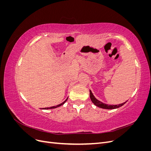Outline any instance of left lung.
I'll use <instances>...</instances> for the list:
<instances>
[{"label": "left lung", "mask_w": 151, "mask_h": 151, "mask_svg": "<svg viewBox=\"0 0 151 151\" xmlns=\"http://www.w3.org/2000/svg\"><path fill=\"white\" fill-rule=\"evenodd\" d=\"M89 93H90V98H91V100L92 101V102L96 105V106H98L99 108H103V109H116V108H119L122 106H123V104H124L125 103H126L127 101L123 103L122 104H116V105H110V104H104L102 102H101L100 101H99V100H98L94 96L93 94L92 93V92H91V91L89 90Z\"/></svg>", "instance_id": "1"}]
</instances>
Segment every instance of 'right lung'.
<instances>
[{"mask_svg": "<svg viewBox=\"0 0 151 151\" xmlns=\"http://www.w3.org/2000/svg\"><path fill=\"white\" fill-rule=\"evenodd\" d=\"M67 99H68V98L65 100L64 101H63V103H60V104H58V105H57V106H51V107H48V108H42L43 109H53V108H57V107H59V106H62V104H64L65 102H66V101L67 100Z\"/></svg>", "mask_w": 151, "mask_h": 151, "instance_id": "1", "label": "right lung"}]
</instances>
